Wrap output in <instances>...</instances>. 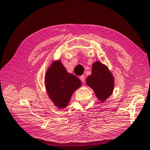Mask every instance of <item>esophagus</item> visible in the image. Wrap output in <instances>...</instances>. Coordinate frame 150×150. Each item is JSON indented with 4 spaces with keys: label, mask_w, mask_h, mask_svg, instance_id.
<instances>
[{
    "label": "esophagus",
    "mask_w": 150,
    "mask_h": 150,
    "mask_svg": "<svg viewBox=\"0 0 150 150\" xmlns=\"http://www.w3.org/2000/svg\"><path fill=\"white\" fill-rule=\"evenodd\" d=\"M79 79H80V80H81V81H82V83H85V77L84 75H81V76H80Z\"/></svg>",
    "instance_id": "obj_1"
}]
</instances>
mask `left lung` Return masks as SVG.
I'll return each mask as SVG.
<instances>
[{"instance_id": "left-lung-1", "label": "left lung", "mask_w": 150, "mask_h": 150, "mask_svg": "<svg viewBox=\"0 0 150 150\" xmlns=\"http://www.w3.org/2000/svg\"><path fill=\"white\" fill-rule=\"evenodd\" d=\"M86 84L94 91L98 100L105 102L112 94L115 79L107 66L96 61L93 63L91 74L86 79Z\"/></svg>"}]
</instances>
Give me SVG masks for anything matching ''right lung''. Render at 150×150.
I'll return each mask as SVG.
<instances>
[{
    "label": "right lung",
    "mask_w": 150,
    "mask_h": 150,
    "mask_svg": "<svg viewBox=\"0 0 150 150\" xmlns=\"http://www.w3.org/2000/svg\"><path fill=\"white\" fill-rule=\"evenodd\" d=\"M45 90L50 99L58 108H65L73 94L81 86V81L67 72L60 59L54 60L45 72Z\"/></svg>",
    "instance_id": "add662e5"
}]
</instances>
